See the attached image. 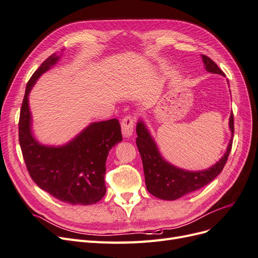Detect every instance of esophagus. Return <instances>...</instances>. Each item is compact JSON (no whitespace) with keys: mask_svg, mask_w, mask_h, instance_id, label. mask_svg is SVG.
Listing matches in <instances>:
<instances>
[{"mask_svg":"<svg viewBox=\"0 0 258 258\" xmlns=\"http://www.w3.org/2000/svg\"><path fill=\"white\" fill-rule=\"evenodd\" d=\"M135 118L132 116L128 115L124 116L121 120V130L122 135L124 138H129L132 136V132H134L135 128Z\"/></svg>","mask_w":258,"mask_h":258,"instance_id":"34e87169","label":"esophagus"}]
</instances>
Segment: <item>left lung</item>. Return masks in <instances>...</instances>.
Wrapping results in <instances>:
<instances>
[{
	"mask_svg": "<svg viewBox=\"0 0 258 258\" xmlns=\"http://www.w3.org/2000/svg\"><path fill=\"white\" fill-rule=\"evenodd\" d=\"M201 58L208 72L225 76L212 59L205 54H201ZM229 128L231 139L223 157L215 165L206 170L188 171L177 168L163 159L157 144L150 134V130L147 129L145 122L140 119L137 123V146L142 158L145 184L148 192L162 200H176L212 182L222 172L231 151L233 132H235L232 113L229 117Z\"/></svg>",
	"mask_w": 258,
	"mask_h": 258,
	"instance_id": "8db88e82",
	"label": "left lung"
}]
</instances>
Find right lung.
<instances>
[{"mask_svg": "<svg viewBox=\"0 0 258 258\" xmlns=\"http://www.w3.org/2000/svg\"><path fill=\"white\" fill-rule=\"evenodd\" d=\"M60 57L51 54L27 84L19 118V143L30 176L56 199L70 205L97 204L106 192L105 162L108 152L121 142L118 119L91 122L64 145L41 144L32 134L29 93L43 73Z\"/></svg>", "mask_w": 258, "mask_h": 258, "instance_id": "obj_1", "label": "right lung"}]
</instances>
